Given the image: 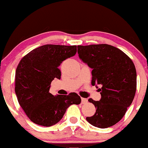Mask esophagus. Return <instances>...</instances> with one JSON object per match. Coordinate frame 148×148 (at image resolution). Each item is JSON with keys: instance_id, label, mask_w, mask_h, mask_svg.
<instances>
[{"instance_id": "1", "label": "esophagus", "mask_w": 148, "mask_h": 148, "mask_svg": "<svg viewBox=\"0 0 148 148\" xmlns=\"http://www.w3.org/2000/svg\"><path fill=\"white\" fill-rule=\"evenodd\" d=\"M88 103V99L85 98H82V104H86Z\"/></svg>"}]
</instances>
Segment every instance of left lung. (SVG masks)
Wrapping results in <instances>:
<instances>
[{
  "label": "left lung",
  "mask_w": 148,
  "mask_h": 148,
  "mask_svg": "<svg viewBox=\"0 0 148 148\" xmlns=\"http://www.w3.org/2000/svg\"><path fill=\"white\" fill-rule=\"evenodd\" d=\"M79 58L91 68L92 85L101 86L100 101L88 99L96 113L86 120L96 127H110L120 121L131 105L137 88L135 64L126 53L107 44L78 45Z\"/></svg>",
  "instance_id": "8db88e82"
}]
</instances>
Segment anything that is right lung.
<instances>
[{
	"instance_id": "right-lung-1",
	"label": "right lung",
	"mask_w": 148,
	"mask_h": 148,
	"mask_svg": "<svg viewBox=\"0 0 148 148\" xmlns=\"http://www.w3.org/2000/svg\"><path fill=\"white\" fill-rule=\"evenodd\" d=\"M76 52V45H45L30 51L20 60L15 71V92L19 104L34 123L54 125L70 105L81 103L75 92L56 96L49 93L51 82L60 79L58 66Z\"/></svg>"
}]
</instances>
